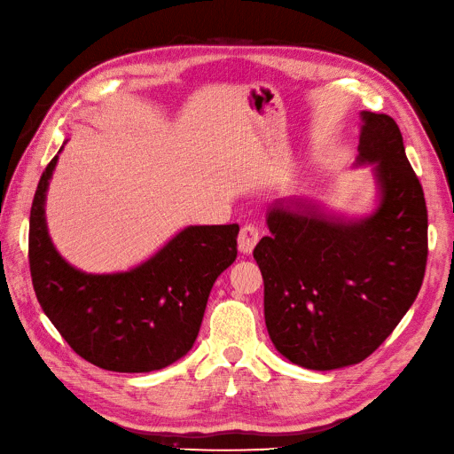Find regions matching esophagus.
<instances>
[{
	"label": "esophagus",
	"instance_id": "34e87169",
	"mask_svg": "<svg viewBox=\"0 0 454 454\" xmlns=\"http://www.w3.org/2000/svg\"><path fill=\"white\" fill-rule=\"evenodd\" d=\"M259 237H261V231L255 225H252V223L244 225L240 229V235H239V250L242 254H250L255 248Z\"/></svg>",
	"mask_w": 454,
	"mask_h": 454
}]
</instances>
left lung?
Segmentation results:
<instances>
[{"mask_svg":"<svg viewBox=\"0 0 454 454\" xmlns=\"http://www.w3.org/2000/svg\"><path fill=\"white\" fill-rule=\"evenodd\" d=\"M358 162H377L379 210L342 223L274 202L254 250L265 324L287 360L337 369L373 354L413 305L428 259V210L390 115L364 112Z\"/></svg>","mask_w":454,"mask_h":454,"instance_id":"obj_1","label":"left lung"}]
</instances>
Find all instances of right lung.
<instances>
[{
  "label": "right lung",
  "instance_id": "add662e5",
  "mask_svg": "<svg viewBox=\"0 0 454 454\" xmlns=\"http://www.w3.org/2000/svg\"><path fill=\"white\" fill-rule=\"evenodd\" d=\"M54 157L37 184L28 261L41 309L81 358L119 373H147L180 360L199 335L215 278L237 259L239 225L184 229L144 265L85 274L54 250L45 193Z\"/></svg>",
  "mask_w": 454,
  "mask_h": 454
}]
</instances>
